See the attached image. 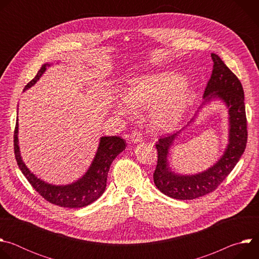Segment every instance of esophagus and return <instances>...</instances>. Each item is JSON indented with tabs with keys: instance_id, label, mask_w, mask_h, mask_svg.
I'll return each instance as SVG.
<instances>
[{
	"instance_id": "obj_1",
	"label": "esophagus",
	"mask_w": 259,
	"mask_h": 259,
	"mask_svg": "<svg viewBox=\"0 0 259 259\" xmlns=\"http://www.w3.org/2000/svg\"><path fill=\"white\" fill-rule=\"evenodd\" d=\"M130 141L132 143H139L142 141V135L137 131H133L130 135Z\"/></svg>"
}]
</instances>
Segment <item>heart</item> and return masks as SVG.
Segmentation results:
<instances>
[{"instance_id":"heart-1","label":"heart","mask_w":259,"mask_h":259,"mask_svg":"<svg viewBox=\"0 0 259 259\" xmlns=\"http://www.w3.org/2000/svg\"><path fill=\"white\" fill-rule=\"evenodd\" d=\"M197 98L194 88L186 85L184 78L171 71L153 72L128 82L125 99L116 104V113L122 117L134 116L137 110H150L149 122L157 133L174 131Z\"/></svg>"}]
</instances>
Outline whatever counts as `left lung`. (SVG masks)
I'll list each match as a JSON object with an SVG mask.
<instances>
[{"label":"left lung","mask_w":259,"mask_h":259,"mask_svg":"<svg viewBox=\"0 0 259 259\" xmlns=\"http://www.w3.org/2000/svg\"><path fill=\"white\" fill-rule=\"evenodd\" d=\"M211 57L214 63L213 70L204 92L203 105L217 99L227 105L229 143L223 156L207 170L183 175L172 171L168 163L171 146L181 131L160 138L156 144L158 164L154 173V182L163 194L173 199L193 200L213 192L232 172L246 149L247 119L242 84L218 55L212 53Z\"/></svg>","instance_id":"obj_1"}]
</instances>
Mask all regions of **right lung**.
Returning a JSON list of instances; mask_svg holds the SVG:
<instances>
[{
  "label": "right lung",
  "instance_id": "obj_1",
  "mask_svg": "<svg viewBox=\"0 0 259 259\" xmlns=\"http://www.w3.org/2000/svg\"><path fill=\"white\" fill-rule=\"evenodd\" d=\"M45 63L36 76L25 86L23 91L33 86L42 77L47 66ZM126 141L119 136H102L99 140L95 157L87 172L75 182L64 186H55L36 177L24 164L18 142V118L14 130V154L17 165L31 187L48 202L65 208H82L96 201L105 191L107 173L110 164L126 149Z\"/></svg>",
  "mask_w": 259,
  "mask_h": 259
}]
</instances>
